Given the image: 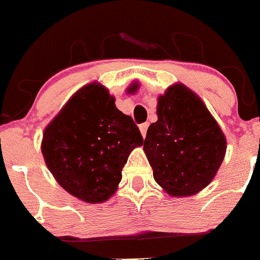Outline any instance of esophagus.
Wrapping results in <instances>:
<instances>
[{
  "instance_id": "obj_1",
  "label": "esophagus",
  "mask_w": 260,
  "mask_h": 260,
  "mask_svg": "<svg viewBox=\"0 0 260 260\" xmlns=\"http://www.w3.org/2000/svg\"><path fill=\"white\" fill-rule=\"evenodd\" d=\"M147 128H148V123H142V124H140V132H141V135H142L143 138L146 137V133H147Z\"/></svg>"
}]
</instances>
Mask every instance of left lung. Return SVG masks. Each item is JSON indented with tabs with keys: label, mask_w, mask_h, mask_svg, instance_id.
Here are the masks:
<instances>
[{
	"label": "left lung",
	"mask_w": 260,
	"mask_h": 260,
	"mask_svg": "<svg viewBox=\"0 0 260 260\" xmlns=\"http://www.w3.org/2000/svg\"><path fill=\"white\" fill-rule=\"evenodd\" d=\"M156 114L143 143L153 179L171 197L200 193L225 158L222 129L202 99L181 82L157 98Z\"/></svg>",
	"instance_id": "left-lung-1"
}]
</instances>
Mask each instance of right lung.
I'll return each instance as SVG.
<instances>
[{"label": "right lung", "mask_w": 260, "mask_h": 260, "mask_svg": "<svg viewBox=\"0 0 260 260\" xmlns=\"http://www.w3.org/2000/svg\"><path fill=\"white\" fill-rule=\"evenodd\" d=\"M142 143L132 118L94 81L77 90L50 120L40 148L48 170L67 193L103 203L114 196L128 156Z\"/></svg>", "instance_id": "obj_1"}]
</instances>
